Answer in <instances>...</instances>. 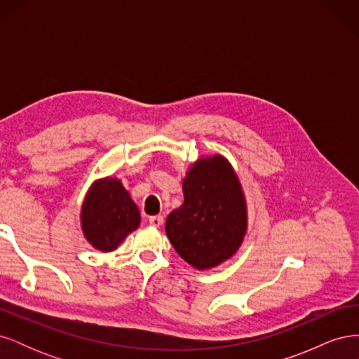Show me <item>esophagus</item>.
<instances>
[{
  "label": "esophagus",
  "mask_w": 359,
  "mask_h": 359,
  "mask_svg": "<svg viewBox=\"0 0 359 359\" xmlns=\"http://www.w3.org/2000/svg\"><path fill=\"white\" fill-rule=\"evenodd\" d=\"M149 224L154 227H160L163 224V217L161 215H153L149 217Z\"/></svg>",
  "instance_id": "esophagus-1"
}]
</instances>
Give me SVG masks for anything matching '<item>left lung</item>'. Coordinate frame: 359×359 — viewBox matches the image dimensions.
I'll use <instances>...</instances> for the list:
<instances>
[{
    "mask_svg": "<svg viewBox=\"0 0 359 359\" xmlns=\"http://www.w3.org/2000/svg\"><path fill=\"white\" fill-rule=\"evenodd\" d=\"M184 203L173 210L165 231L175 252L194 269L229 260L248 227L247 201L231 161L222 154L202 156L182 180Z\"/></svg>",
    "mask_w": 359,
    "mask_h": 359,
    "instance_id": "8db88e82",
    "label": "left lung"
}]
</instances>
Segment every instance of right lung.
I'll return each mask as SVG.
<instances>
[{"label": "right lung", "instance_id": "right-lung-1", "mask_svg": "<svg viewBox=\"0 0 359 359\" xmlns=\"http://www.w3.org/2000/svg\"><path fill=\"white\" fill-rule=\"evenodd\" d=\"M81 227L91 247L109 253L140 224V212L130 193L116 177L95 180L81 208Z\"/></svg>", "mask_w": 359, "mask_h": 359}]
</instances>
